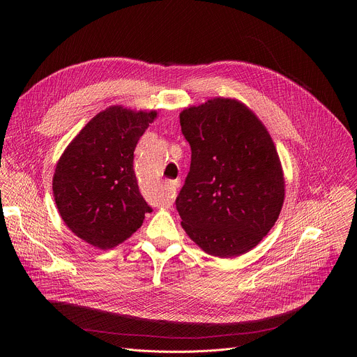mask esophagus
<instances>
[{
  "label": "esophagus",
  "instance_id": "obj_1",
  "mask_svg": "<svg viewBox=\"0 0 357 357\" xmlns=\"http://www.w3.org/2000/svg\"><path fill=\"white\" fill-rule=\"evenodd\" d=\"M178 185H179V182H178V181H171V182L168 183V188H169L171 190H176Z\"/></svg>",
  "mask_w": 357,
  "mask_h": 357
}]
</instances>
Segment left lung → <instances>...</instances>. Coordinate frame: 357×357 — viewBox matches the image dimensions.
Here are the masks:
<instances>
[{
	"instance_id": "8db88e82",
	"label": "left lung",
	"mask_w": 357,
	"mask_h": 357,
	"mask_svg": "<svg viewBox=\"0 0 357 357\" xmlns=\"http://www.w3.org/2000/svg\"><path fill=\"white\" fill-rule=\"evenodd\" d=\"M190 169L175 203L186 234L215 257H237L275 225L285 182L266 128L236 98L216 97L179 114Z\"/></svg>"
}]
</instances>
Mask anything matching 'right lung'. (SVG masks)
<instances>
[{"mask_svg":"<svg viewBox=\"0 0 357 357\" xmlns=\"http://www.w3.org/2000/svg\"><path fill=\"white\" fill-rule=\"evenodd\" d=\"M157 112L112 106L96 114L56 164L52 189L65 225L90 245L109 250L135 233L152 209L139 193L134 149Z\"/></svg>","mask_w":357,"mask_h":357,"instance_id":"right-lung-1","label":"right lung"}]
</instances>
